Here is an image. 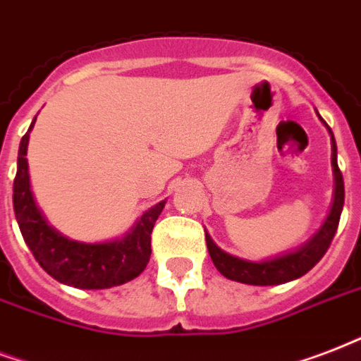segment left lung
Segmentation results:
<instances>
[{"label":"left lung","instance_id":"8db88e82","mask_svg":"<svg viewBox=\"0 0 361 361\" xmlns=\"http://www.w3.org/2000/svg\"><path fill=\"white\" fill-rule=\"evenodd\" d=\"M331 142H334V147H331L334 149L331 164H334L335 173V200L331 212H329V216L326 219L320 231L300 250L284 254V256H279V258L269 259V262H259V264L226 254L205 233L207 248H209V254H211L212 264L216 265V269L226 279L243 282V284H254V286L284 284V282L303 276L307 271H311L322 259V256L329 248L331 241H334L335 231H337V226H339L341 211H343V205H345V183H343V173L337 166V145H335L334 133H331Z\"/></svg>","mask_w":361,"mask_h":361}]
</instances>
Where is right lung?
I'll list each match as a JSON object with an SVG mask.
<instances>
[{
  "mask_svg": "<svg viewBox=\"0 0 361 361\" xmlns=\"http://www.w3.org/2000/svg\"><path fill=\"white\" fill-rule=\"evenodd\" d=\"M33 122L30 130L33 128ZM30 130L22 137L18 149L16 177L13 184V207L22 237L32 250L33 258L58 282L85 290L118 286L141 275L152 252L150 233L166 201L145 212L135 228L118 241L88 245L60 235L47 224L30 190L26 160Z\"/></svg>",
  "mask_w": 361,
  "mask_h": 361,
  "instance_id": "right-lung-1",
  "label": "right lung"
}]
</instances>
